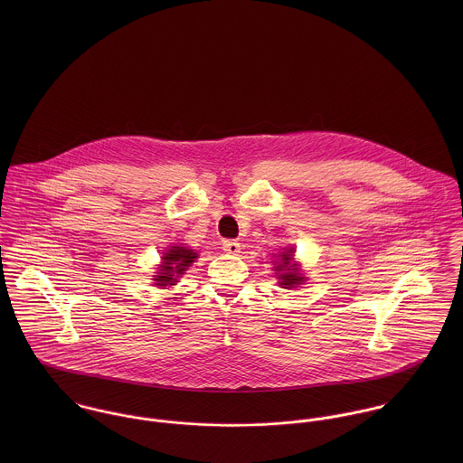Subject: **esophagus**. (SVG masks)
<instances>
[{"label":"esophagus","instance_id":"esophagus-1","mask_svg":"<svg viewBox=\"0 0 463 463\" xmlns=\"http://www.w3.org/2000/svg\"><path fill=\"white\" fill-rule=\"evenodd\" d=\"M222 251L228 255L241 253V244L237 241H222Z\"/></svg>","mask_w":463,"mask_h":463}]
</instances>
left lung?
<instances>
[{
    "mask_svg": "<svg viewBox=\"0 0 463 463\" xmlns=\"http://www.w3.org/2000/svg\"><path fill=\"white\" fill-rule=\"evenodd\" d=\"M294 260V248L287 250L283 253H279L278 262L274 264V269L278 270V278H279V285L283 288H292L296 285H301L307 278L301 274L299 264L292 262Z\"/></svg>",
    "mask_w": 463,
    "mask_h": 463,
    "instance_id": "8db88e82",
    "label": "left lung"
}]
</instances>
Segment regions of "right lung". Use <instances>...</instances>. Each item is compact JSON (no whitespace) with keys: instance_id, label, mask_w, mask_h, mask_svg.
I'll list each match as a JSON object with an SVG mask.
<instances>
[{"instance_id":"obj_1","label":"right lung","mask_w":463,"mask_h":463,"mask_svg":"<svg viewBox=\"0 0 463 463\" xmlns=\"http://www.w3.org/2000/svg\"><path fill=\"white\" fill-rule=\"evenodd\" d=\"M198 259V253H194V250H189L185 246H171V250H167L162 257V265H160V272L153 278L156 283V287H171L176 285V279L180 278V274H184L191 265L194 264V260Z\"/></svg>"}]
</instances>
